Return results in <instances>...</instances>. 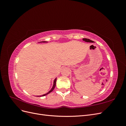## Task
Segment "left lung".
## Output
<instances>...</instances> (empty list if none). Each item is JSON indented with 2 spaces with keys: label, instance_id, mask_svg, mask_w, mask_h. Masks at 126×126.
I'll use <instances>...</instances> for the list:
<instances>
[{
  "label": "left lung",
  "instance_id": "1",
  "mask_svg": "<svg viewBox=\"0 0 126 126\" xmlns=\"http://www.w3.org/2000/svg\"><path fill=\"white\" fill-rule=\"evenodd\" d=\"M82 40L83 41H85V42H87V43H94V42L92 40H91L89 39H87V38H83Z\"/></svg>",
  "mask_w": 126,
  "mask_h": 126
}]
</instances>
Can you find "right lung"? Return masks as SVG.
I'll list each match as a JSON object with an SVG mask.
<instances>
[{
	"instance_id": "add662e5",
	"label": "right lung",
	"mask_w": 126,
	"mask_h": 126,
	"mask_svg": "<svg viewBox=\"0 0 126 126\" xmlns=\"http://www.w3.org/2000/svg\"><path fill=\"white\" fill-rule=\"evenodd\" d=\"M39 43H47V41H40V42H39ZM56 80H57V78H55V80H54V84H53V86H52V88L51 89V90L50 91H49L46 94H43V95H41V96H37V97H43V96H46V95L49 94V93H50L51 91H52L53 90H54V88H55V87L56 86Z\"/></svg>"
}]
</instances>
